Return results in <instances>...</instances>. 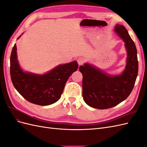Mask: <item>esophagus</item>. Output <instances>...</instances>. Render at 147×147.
Returning <instances> with one entry per match:
<instances>
[{
	"label": "esophagus",
	"mask_w": 147,
	"mask_h": 147,
	"mask_svg": "<svg viewBox=\"0 0 147 147\" xmlns=\"http://www.w3.org/2000/svg\"><path fill=\"white\" fill-rule=\"evenodd\" d=\"M84 61L85 60L82 58V57H79V58L77 59V63L79 65H81L84 63Z\"/></svg>",
	"instance_id": "obj_1"
}]
</instances>
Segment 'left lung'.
I'll return each instance as SVG.
<instances>
[{
	"label": "left lung",
	"instance_id": "8db88e82",
	"mask_svg": "<svg viewBox=\"0 0 147 147\" xmlns=\"http://www.w3.org/2000/svg\"><path fill=\"white\" fill-rule=\"evenodd\" d=\"M115 31L124 42L127 51L125 69L119 75H112L90 64L80 66L83 75V97L84 102L97 109L112 108L121 103L132 92L138 74L137 51L127 29L117 24Z\"/></svg>",
	"mask_w": 147,
	"mask_h": 147
}]
</instances>
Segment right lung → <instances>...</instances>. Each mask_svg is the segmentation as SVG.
Here are the masks:
<instances>
[{
  "instance_id": "obj_1",
  "label": "right lung",
  "mask_w": 147,
  "mask_h": 147,
  "mask_svg": "<svg viewBox=\"0 0 147 147\" xmlns=\"http://www.w3.org/2000/svg\"><path fill=\"white\" fill-rule=\"evenodd\" d=\"M78 67L77 62L73 61L57 65L45 74H34L24 72L20 67L16 44L10 56V76L13 86L25 99L39 105H48L58 100L68 78Z\"/></svg>"
}]
</instances>
